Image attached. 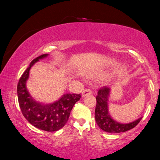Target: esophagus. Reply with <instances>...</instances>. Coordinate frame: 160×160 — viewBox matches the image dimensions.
<instances>
[{
    "instance_id": "34e87169",
    "label": "esophagus",
    "mask_w": 160,
    "mask_h": 160,
    "mask_svg": "<svg viewBox=\"0 0 160 160\" xmlns=\"http://www.w3.org/2000/svg\"><path fill=\"white\" fill-rule=\"evenodd\" d=\"M91 94H92L91 89H86L82 92V97H85V96H87L88 95H91Z\"/></svg>"
}]
</instances>
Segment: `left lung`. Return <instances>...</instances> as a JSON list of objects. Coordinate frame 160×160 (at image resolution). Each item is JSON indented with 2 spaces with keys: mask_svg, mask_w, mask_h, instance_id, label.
<instances>
[{
  "mask_svg": "<svg viewBox=\"0 0 160 160\" xmlns=\"http://www.w3.org/2000/svg\"><path fill=\"white\" fill-rule=\"evenodd\" d=\"M110 94V88L103 87L98 92L96 97L97 104L95 107V121L100 128L105 132L119 133L130 130L134 128L141 120V118L129 124H121L113 120L109 115L108 109V96Z\"/></svg>",
  "mask_w": 160,
  "mask_h": 160,
  "instance_id": "obj_1",
  "label": "left lung"
}]
</instances>
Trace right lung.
Listing matches in <instances>:
<instances>
[{
  "label": "right lung",
  "mask_w": 160,
  "mask_h": 160,
  "mask_svg": "<svg viewBox=\"0 0 160 160\" xmlns=\"http://www.w3.org/2000/svg\"><path fill=\"white\" fill-rule=\"evenodd\" d=\"M47 54L34 59L19 78L17 84V95L22 113L32 125L47 132H54L67 123L70 113L75 103L80 100L81 94H65L54 103L43 105L32 99L26 89V82L29 77L31 67Z\"/></svg>",
  "instance_id": "obj_1"
}]
</instances>
